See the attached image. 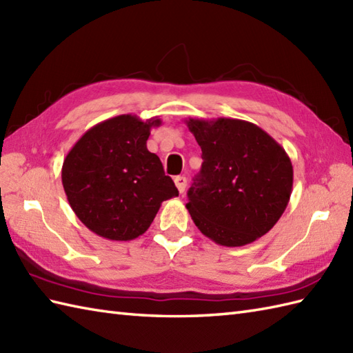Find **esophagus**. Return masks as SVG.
Segmentation results:
<instances>
[{"mask_svg":"<svg viewBox=\"0 0 353 353\" xmlns=\"http://www.w3.org/2000/svg\"><path fill=\"white\" fill-rule=\"evenodd\" d=\"M174 183H176V186H177L179 192L183 194V191H185V188H186V177H183V176H177V177L174 179Z\"/></svg>","mask_w":353,"mask_h":353,"instance_id":"34e87169","label":"esophagus"}]
</instances>
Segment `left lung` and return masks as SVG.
I'll use <instances>...</instances> for the list:
<instances>
[{"label": "left lung", "mask_w": 353, "mask_h": 353, "mask_svg": "<svg viewBox=\"0 0 353 353\" xmlns=\"http://www.w3.org/2000/svg\"><path fill=\"white\" fill-rule=\"evenodd\" d=\"M201 148V170L186 209L205 236L241 247L265 235L287 208L292 165L256 124L234 118L186 119Z\"/></svg>", "instance_id": "left-lung-1"}]
</instances>
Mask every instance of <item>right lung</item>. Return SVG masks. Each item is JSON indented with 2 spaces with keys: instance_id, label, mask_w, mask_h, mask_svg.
Listing matches in <instances>:
<instances>
[{
  "instance_id": "right-lung-1",
  "label": "right lung",
  "mask_w": 353,
  "mask_h": 353,
  "mask_svg": "<svg viewBox=\"0 0 353 353\" xmlns=\"http://www.w3.org/2000/svg\"><path fill=\"white\" fill-rule=\"evenodd\" d=\"M137 115H118L91 127L66 154L62 183L79 220L112 241H130L150 228L162 201L179 191L162 162L147 150L152 127Z\"/></svg>"
}]
</instances>
